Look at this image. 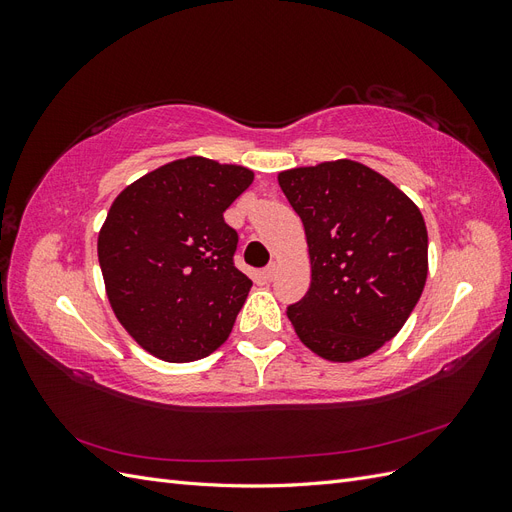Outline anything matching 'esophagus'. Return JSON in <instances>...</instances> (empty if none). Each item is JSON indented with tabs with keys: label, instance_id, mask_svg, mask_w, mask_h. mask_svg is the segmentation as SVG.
I'll return each mask as SVG.
<instances>
[{
	"label": "esophagus",
	"instance_id": "1",
	"mask_svg": "<svg viewBox=\"0 0 512 512\" xmlns=\"http://www.w3.org/2000/svg\"><path fill=\"white\" fill-rule=\"evenodd\" d=\"M275 273H277V265H275V262H271V265H267L265 271H262V275H265V280H269V282L273 280Z\"/></svg>",
	"mask_w": 512,
	"mask_h": 512
}]
</instances>
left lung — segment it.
<instances>
[{
	"label": "left lung",
	"instance_id": "8db88e82",
	"mask_svg": "<svg viewBox=\"0 0 512 512\" xmlns=\"http://www.w3.org/2000/svg\"><path fill=\"white\" fill-rule=\"evenodd\" d=\"M303 222L312 284L288 305L301 342L329 361H354L393 339L427 280V228L399 188L359 162L280 173Z\"/></svg>",
	"mask_w": 512,
	"mask_h": 512
}]
</instances>
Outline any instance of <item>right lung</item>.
Masks as SVG:
<instances>
[{
    "label": "right lung",
    "mask_w": 512,
    "mask_h": 512,
    "mask_svg": "<svg viewBox=\"0 0 512 512\" xmlns=\"http://www.w3.org/2000/svg\"><path fill=\"white\" fill-rule=\"evenodd\" d=\"M254 173L207 158L160 166L123 190L98 237L108 301L147 352L190 363L218 350L252 282L224 211Z\"/></svg>",
    "instance_id": "1"
}]
</instances>
